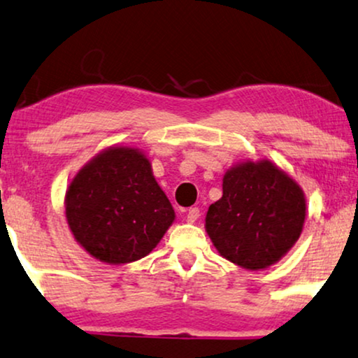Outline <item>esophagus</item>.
Returning a JSON list of instances; mask_svg holds the SVG:
<instances>
[{
	"label": "esophagus",
	"mask_w": 358,
	"mask_h": 358,
	"mask_svg": "<svg viewBox=\"0 0 358 358\" xmlns=\"http://www.w3.org/2000/svg\"><path fill=\"white\" fill-rule=\"evenodd\" d=\"M198 218H200V208H196V206L189 208V210L187 211V221H188V223H194V221H196Z\"/></svg>",
	"instance_id": "esophagus-1"
}]
</instances>
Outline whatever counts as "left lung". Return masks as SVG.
Wrapping results in <instances>:
<instances>
[{
    "label": "left lung",
    "mask_w": 358,
    "mask_h": 358,
    "mask_svg": "<svg viewBox=\"0 0 358 358\" xmlns=\"http://www.w3.org/2000/svg\"><path fill=\"white\" fill-rule=\"evenodd\" d=\"M304 220L299 185L268 160L244 162L226 171L223 196L208 208L206 233L221 256L256 271L291 250Z\"/></svg>",
    "instance_id": "1"
}]
</instances>
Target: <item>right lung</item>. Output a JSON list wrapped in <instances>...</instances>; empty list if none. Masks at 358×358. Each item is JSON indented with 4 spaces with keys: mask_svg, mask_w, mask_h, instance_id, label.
<instances>
[{
    "mask_svg": "<svg viewBox=\"0 0 358 358\" xmlns=\"http://www.w3.org/2000/svg\"><path fill=\"white\" fill-rule=\"evenodd\" d=\"M66 218L76 241L96 259H142L164 238L175 211L143 153L112 147L76 175L66 192Z\"/></svg>",
    "mask_w": 358,
    "mask_h": 358,
    "instance_id": "right-lung-1",
    "label": "right lung"
}]
</instances>
